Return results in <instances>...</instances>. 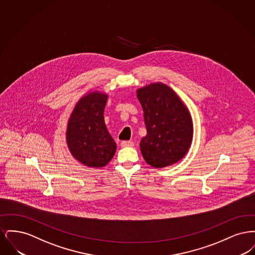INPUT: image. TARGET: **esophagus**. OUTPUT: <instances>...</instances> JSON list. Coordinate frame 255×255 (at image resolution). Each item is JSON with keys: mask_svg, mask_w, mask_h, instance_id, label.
<instances>
[{"mask_svg": "<svg viewBox=\"0 0 255 255\" xmlns=\"http://www.w3.org/2000/svg\"><path fill=\"white\" fill-rule=\"evenodd\" d=\"M133 142L132 141H127V140H125V141H122V147H133Z\"/></svg>", "mask_w": 255, "mask_h": 255, "instance_id": "1", "label": "esophagus"}]
</instances>
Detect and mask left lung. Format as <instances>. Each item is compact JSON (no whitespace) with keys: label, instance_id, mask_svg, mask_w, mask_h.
<instances>
[{"label":"left lung","instance_id":"obj_1","mask_svg":"<svg viewBox=\"0 0 255 255\" xmlns=\"http://www.w3.org/2000/svg\"><path fill=\"white\" fill-rule=\"evenodd\" d=\"M143 110L147 133L139 147L146 162L162 168L180 161L193 139V122L179 96L163 83H151L136 90Z\"/></svg>","mask_w":255,"mask_h":255}]
</instances>
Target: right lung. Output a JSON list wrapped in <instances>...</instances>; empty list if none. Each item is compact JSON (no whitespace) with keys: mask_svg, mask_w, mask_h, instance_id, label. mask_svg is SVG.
Wrapping results in <instances>:
<instances>
[{"mask_svg":"<svg viewBox=\"0 0 255 255\" xmlns=\"http://www.w3.org/2000/svg\"><path fill=\"white\" fill-rule=\"evenodd\" d=\"M107 100L105 93L89 92L78 100L68 121V148L73 158L89 167H104L117 151L104 122Z\"/></svg>","mask_w":255,"mask_h":255,"instance_id":"1","label":"right lung"}]
</instances>
